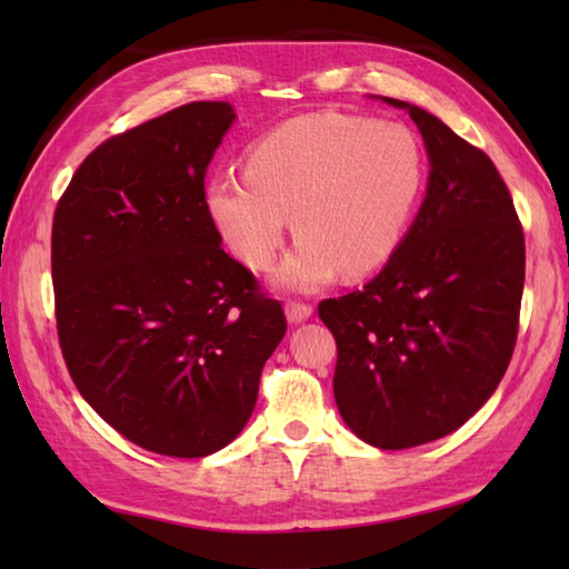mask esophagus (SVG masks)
I'll return each mask as SVG.
<instances>
[{
    "label": "esophagus",
    "mask_w": 569,
    "mask_h": 569,
    "mask_svg": "<svg viewBox=\"0 0 569 569\" xmlns=\"http://www.w3.org/2000/svg\"><path fill=\"white\" fill-rule=\"evenodd\" d=\"M312 316V306L308 303H288L286 306V318L291 322H306Z\"/></svg>",
    "instance_id": "1"
}]
</instances>
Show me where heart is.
<instances>
[{
    "label": "heart",
    "mask_w": 569,
    "mask_h": 569,
    "mask_svg": "<svg viewBox=\"0 0 569 569\" xmlns=\"http://www.w3.org/2000/svg\"><path fill=\"white\" fill-rule=\"evenodd\" d=\"M426 161L406 124L318 112L288 119L247 151L244 178L214 176L204 202L227 247L253 271L281 251L291 214L298 244L278 269L288 291L310 293L367 276L408 232Z\"/></svg>",
    "instance_id": "heart-1"
}]
</instances>
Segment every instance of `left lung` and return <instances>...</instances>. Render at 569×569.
<instances>
[{"label":"left lung","instance_id":"left-lung-1","mask_svg":"<svg viewBox=\"0 0 569 569\" xmlns=\"http://www.w3.org/2000/svg\"><path fill=\"white\" fill-rule=\"evenodd\" d=\"M381 100L426 141V200L379 276L318 312L337 342L342 420L379 450H406L465 426L497 391L516 347L526 241L485 151L416 104Z\"/></svg>","mask_w":569,"mask_h":569}]
</instances>
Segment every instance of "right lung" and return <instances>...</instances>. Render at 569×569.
I'll return each instance as SVG.
<instances>
[{
  "instance_id": "right-lung-1",
  "label": "right lung",
  "mask_w": 569,
  "mask_h": 569,
  "mask_svg": "<svg viewBox=\"0 0 569 569\" xmlns=\"http://www.w3.org/2000/svg\"><path fill=\"white\" fill-rule=\"evenodd\" d=\"M229 102H190L100 143L58 200V340L82 393L127 440L208 457L257 406L286 335L278 300L222 249L204 173Z\"/></svg>"
}]
</instances>
